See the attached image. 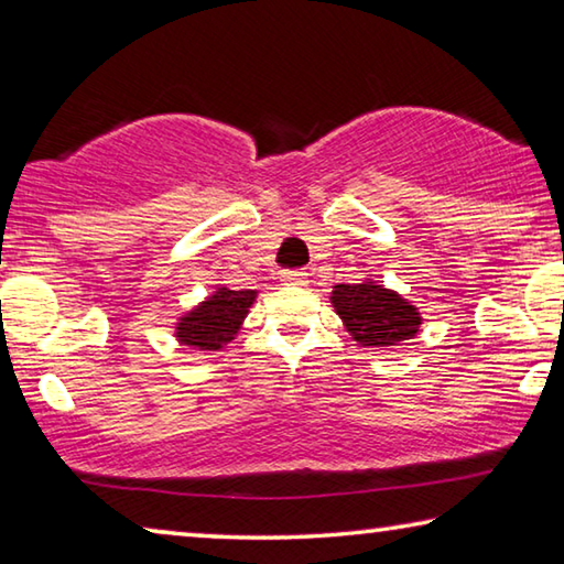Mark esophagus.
<instances>
[{
    "label": "esophagus",
    "mask_w": 564,
    "mask_h": 564,
    "mask_svg": "<svg viewBox=\"0 0 564 564\" xmlns=\"http://www.w3.org/2000/svg\"><path fill=\"white\" fill-rule=\"evenodd\" d=\"M281 281L285 285H305L308 283V273H305L303 269H291V271L281 273Z\"/></svg>",
    "instance_id": "obj_1"
}]
</instances>
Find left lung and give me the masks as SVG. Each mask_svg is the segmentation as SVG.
<instances>
[{
    "mask_svg": "<svg viewBox=\"0 0 564 564\" xmlns=\"http://www.w3.org/2000/svg\"><path fill=\"white\" fill-rule=\"evenodd\" d=\"M330 303L360 346L383 348L410 340L420 328L415 305L373 281L333 285Z\"/></svg>",
    "mask_w": 564,
    "mask_h": 564,
    "instance_id": "left-lung-1",
    "label": "left lung"
}]
</instances>
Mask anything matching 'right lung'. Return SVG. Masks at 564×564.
Returning <instances> with one entry per match:
<instances>
[{
    "instance_id": "add662e5",
    "label": "right lung",
    "mask_w": 564,
    "mask_h": 564,
    "mask_svg": "<svg viewBox=\"0 0 564 564\" xmlns=\"http://www.w3.org/2000/svg\"><path fill=\"white\" fill-rule=\"evenodd\" d=\"M256 299V291H228L218 289L214 295L188 311L176 323V338L181 346L198 350H218L241 328L248 308Z\"/></svg>"
}]
</instances>
